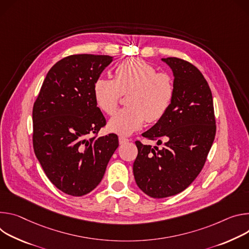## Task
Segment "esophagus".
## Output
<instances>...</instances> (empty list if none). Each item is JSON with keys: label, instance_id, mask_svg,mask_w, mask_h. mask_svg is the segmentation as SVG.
Instances as JSON below:
<instances>
[{"label": "esophagus", "instance_id": "esophagus-1", "mask_svg": "<svg viewBox=\"0 0 249 249\" xmlns=\"http://www.w3.org/2000/svg\"><path fill=\"white\" fill-rule=\"evenodd\" d=\"M119 142H120V144H125L126 142H129V140L126 139V137H124V136H120L119 137Z\"/></svg>", "mask_w": 249, "mask_h": 249}]
</instances>
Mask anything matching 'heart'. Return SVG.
<instances>
[{
  "mask_svg": "<svg viewBox=\"0 0 249 249\" xmlns=\"http://www.w3.org/2000/svg\"><path fill=\"white\" fill-rule=\"evenodd\" d=\"M93 94L98 107L107 115H113L122 95L127 94V107L109 120L107 128L130 135L141 129L145 121L156 123L166 114L173 100L174 83L170 75L156 72L150 63L129 58L117 66L114 79L99 77Z\"/></svg>",
  "mask_w": 249,
  "mask_h": 249,
  "instance_id": "b5f03b06",
  "label": "heart"
}]
</instances>
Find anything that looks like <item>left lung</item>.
<instances>
[{"mask_svg": "<svg viewBox=\"0 0 249 249\" xmlns=\"http://www.w3.org/2000/svg\"><path fill=\"white\" fill-rule=\"evenodd\" d=\"M174 75V96L168 110L145 139L158 146L135 142L139 149L133 175L139 188L151 198L174 196L184 191L203 169L215 135L213 96L200 70L176 57L162 58Z\"/></svg>", "mask_w": 249, "mask_h": 249, "instance_id": "8db88e82", "label": "left lung"}]
</instances>
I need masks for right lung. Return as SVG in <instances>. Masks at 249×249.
Listing matches in <instances>:
<instances>
[{
  "instance_id": "right-lung-1",
  "label": "right lung",
  "mask_w": 249,
  "mask_h": 249,
  "mask_svg": "<svg viewBox=\"0 0 249 249\" xmlns=\"http://www.w3.org/2000/svg\"><path fill=\"white\" fill-rule=\"evenodd\" d=\"M112 61L108 55L93 54L59 60L48 71L34 105L36 158L50 182L71 196H84L100 184L119 146L115 133L97 137L106 119L93 94L95 81Z\"/></svg>"
}]
</instances>
